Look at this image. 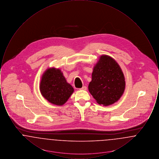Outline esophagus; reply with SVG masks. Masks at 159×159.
I'll list each match as a JSON object with an SVG mask.
<instances>
[{"mask_svg":"<svg viewBox=\"0 0 159 159\" xmlns=\"http://www.w3.org/2000/svg\"><path fill=\"white\" fill-rule=\"evenodd\" d=\"M80 90H83V91H86V89H87V87L86 86H83L82 88H80Z\"/></svg>","mask_w":159,"mask_h":159,"instance_id":"1","label":"esophagus"}]
</instances>
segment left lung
Returning <instances> with one entry per match:
<instances>
[{
    "label": "left lung",
    "instance_id": "8db88e82",
    "mask_svg": "<svg viewBox=\"0 0 159 159\" xmlns=\"http://www.w3.org/2000/svg\"><path fill=\"white\" fill-rule=\"evenodd\" d=\"M125 79L120 66L111 57L102 55L93 68L88 89L99 104L110 106L121 98Z\"/></svg>",
    "mask_w": 159,
    "mask_h": 159
}]
</instances>
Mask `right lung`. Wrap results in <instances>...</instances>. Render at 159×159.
Returning <instances> with one entry per match:
<instances>
[{"instance_id": "1", "label": "right lung", "mask_w": 159, "mask_h": 159, "mask_svg": "<svg viewBox=\"0 0 159 159\" xmlns=\"http://www.w3.org/2000/svg\"><path fill=\"white\" fill-rule=\"evenodd\" d=\"M39 88L42 95L57 106L64 104L74 92L61 70L54 67L46 70L41 77Z\"/></svg>"}]
</instances>
